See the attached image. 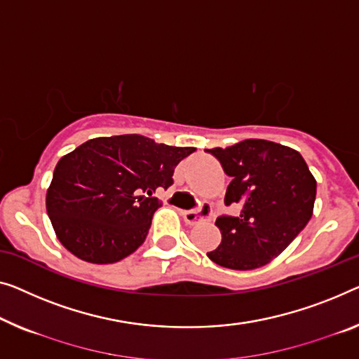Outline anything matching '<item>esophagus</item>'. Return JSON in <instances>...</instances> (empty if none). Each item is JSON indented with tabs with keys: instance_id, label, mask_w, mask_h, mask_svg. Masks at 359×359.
Masks as SVG:
<instances>
[{
	"instance_id": "obj_1",
	"label": "esophagus",
	"mask_w": 359,
	"mask_h": 359,
	"mask_svg": "<svg viewBox=\"0 0 359 359\" xmlns=\"http://www.w3.org/2000/svg\"><path fill=\"white\" fill-rule=\"evenodd\" d=\"M182 217L184 221L189 224V226H195L200 221H205V219L211 217V206L208 203H203V205L195 211H182Z\"/></svg>"
}]
</instances>
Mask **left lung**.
I'll list each match as a JSON object with an SVG mask.
<instances>
[{
	"instance_id": "8db88e82",
	"label": "left lung",
	"mask_w": 359,
	"mask_h": 359,
	"mask_svg": "<svg viewBox=\"0 0 359 359\" xmlns=\"http://www.w3.org/2000/svg\"><path fill=\"white\" fill-rule=\"evenodd\" d=\"M208 153L232 179L224 203L242 206L237 216L216 219L222 240L208 258L235 271L267 264L311 219L316 179L302 154L280 143L250 138Z\"/></svg>"
}]
</instances>
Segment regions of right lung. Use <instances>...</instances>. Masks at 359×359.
I'll list each match as a JSON object with an SVG mask.
<instances>
[{
	"label": "right lung",
	"mask_w": 359,
	"mask_h": 359,
	"mask_svg": "<svg viewBox=\"0 0 359 359\" xmlns=\"http://www.w3.org/2000/svg\"><path fill=\"white\" fill-rule=\"evenodd\" d=\"M194 151L135 133L82 143L60 159L46 191L56 237L87 263L124 259L145 242L161 206L153 191L172 185L175 165Z\"/></svg>",
	"instance_id": "add662e5"
}]
</instances>
